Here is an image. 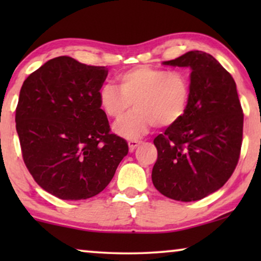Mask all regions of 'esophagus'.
Masks as SVG:
<instances>
[{"label": "esophagus", "mask_w": 261, "mask_h": 261, "mask_svg": "<svg viewBox=\"0 0 261 261\" xmlns=\"http://www.w3.org/2000/svg\"><path fill=\"white\" fill-rule=\"evenodd\" d=\"M140 144H141V141H139V140H129L128 141V147H129V151L133 152L134 149L137 148Z\"/></svg>", "instance_id": "esophagus-1"}]
</instances>
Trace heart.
<instances>
[{"label": "heart", "instance_id": "1", "mask_svg": "<svg viewBox=\"0 0 261 261\" xmlns=\"http://www.w3.org/2000/svg\"><path fill=\"white\" fill-rule=\"evenodd\" d=\"M117 81L119 87L102 85L98 101L112 119H120L133 103V112L114 124V132L121 137L137 139L154 123L158 127L172 126L187 110L190 83L181 71L141 65L121 72Z\"/></svg>", "mask_w": 261, "mask_h": 261}]
</instances>
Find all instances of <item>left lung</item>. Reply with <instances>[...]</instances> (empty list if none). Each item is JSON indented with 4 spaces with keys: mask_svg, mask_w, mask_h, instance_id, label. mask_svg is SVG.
<instances>
[{
    "mask_svg": "<svg viewBox=\"0 0 261 261\" xmlns=\"http://www.w3.org/2000/svg\"><path fill=\"white\" fill-rule=\"evenodd\" d=\"M164 65L190 67V97L184 115L154 139L152 170L156 190L174 201H198L222 188L238 165L244 114L230 73L202 51Z\"/></svg>",
    "mask_w": 261,
    "mask_h": 261,
    "instance_id": "obj_1",
    "label": "left lung"
}]
</instances>
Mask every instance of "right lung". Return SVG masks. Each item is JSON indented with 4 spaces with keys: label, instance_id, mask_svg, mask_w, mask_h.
<instances>
[{
    "label": "right lung",
    "instance_id": "1",
    "mask_svg": "<svg viewBox=\"0 0 261 261\" xmlns=\"http://www.w3.org/2000/svg\"><path fill=\"white\" fill-rule=\"evenodd\" d=\"M108 70L62 56L23 82L16 107L22 158L45 191L66 201L94 197L113 179L128 153L110 134L98 91Z\"/></svg>",
    "mask_w": 261,
    "mask_h": 261
}]
</instances>
